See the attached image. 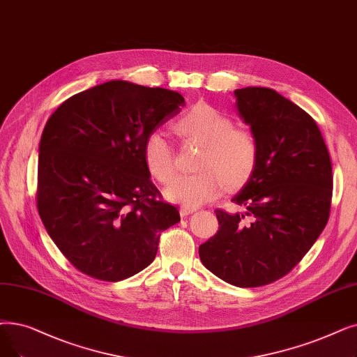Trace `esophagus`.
<instances>
[{
  "label": "esophagus",
  "instance_id": "34e87169",
  "mask_svg": "<svg viewBox=\"0 0 357 357\" xmlns=\"http://www.w3.org/2000/svg\"><path fill=\"white\" fill-rule=\"evenodd\" d=\"M195 210H197V208H194V207H185V206H182V207L179 208V213H181V217H187V215L192 214Z\"/></svg>",
  "mask_w": 357,
  "mask_h": 357
}]
</instances>
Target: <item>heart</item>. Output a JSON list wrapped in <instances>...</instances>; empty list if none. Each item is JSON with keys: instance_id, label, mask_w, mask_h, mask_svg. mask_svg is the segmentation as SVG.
<instances>
[{"instance_id": "heart-1", "label": "heart", "mask_w": 357, "mask_h": 357, "mask_svg": "<svg viewBox=\"0 0 357 357\" xmlns=\"http://www.w3.org/2000/svg\"><path fill=\"white\" fill-rule=\"evenodd\" d=\"M190 140L204 146L197 163L201 172L170 181L165 197L185 207H199L219 197L225 188L236 190L251 179L258 163L257 138L248 128L235 127L229 115L208 103H197L176 122ZM149 172L159 182L175 174V154L165 131H151L143 146Z\"/></svg>"}]
</instances>
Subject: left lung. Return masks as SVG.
<instances>
[{
	"mask_svg": "<svg viewBox=\"0 0 357 357\" xmlns=\"http://www.w3.org/2000/svg\"><path fill=\"white\" fill-rule=\"evenodd\" d=\"M236 109L258 143L251 179L215 210L219 230L199 245L204 267L229 284L258 287L286 275L311 250L330 217L333 169L311 115L267 87L234 91Z\"/></svg>",
	"mask_w": 357,
	"mask_h": 357,
	"instance_id": "1",
	"label": "left lung"
}]
</instances>
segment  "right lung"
Segmentation results:
<instances>
[{
  "instance_id": "add662e5",
  "label": "right lung",
  "mask_w": 357,
  "mask_h": 357,
  "mask_svg": "<svg viewBox=\"0 0 357 357\" xmlns=\"http://www.w3.org/2000/svg\"><path fill=\"white\" fill-rule=\"evenodd\" d=\"M183 103L178 91L112 80L71 96L46 122L38 210L79 271L103 282L140 273L181 220L150 181L143 146Z\"/></svg>"
}]
</instances>
